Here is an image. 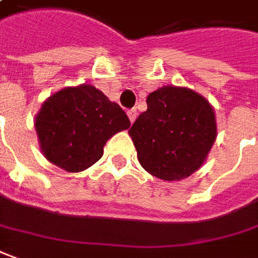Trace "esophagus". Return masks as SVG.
<instances>
[{
	"label": "esophagus",
	"instance_id": "obj_1",
	"mask_svg": "<svg viewBox=\"0 0 258 258\" xmlns=\"http://www.w3.org/2000/svg\"><path fill=\"white\" fill-rule=\"evenodd\" d=\"M127 116H129V119H131V122H135L136 120V118H138V111H136V108H132V109H129L127 111Z\"/></svg>",
	"mask_w": 258,
	"mask_h": 258
}]
</instances>
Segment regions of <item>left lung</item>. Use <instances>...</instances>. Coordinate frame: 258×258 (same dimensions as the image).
Instances as JSON below:
<instances>
[{"mask_svg":"<svg viewBox=\"0 0 258 258\" xmlns=\"http://www.w3.org/2000/svg\"><path fill=\"white\" fill-rule=\"evenodd\" d=\"M146 102L129 131L140 166L160 180H184L205 163L216 140L214 108L198 92L175 85L150 92Z\"/></svg>","mask_w":258,"mask_h":258,"instance_id":"8db88e82","label":"left lung"}]
</instances>
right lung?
Returning <instances> with one entry per match:
<instances>
[{"instance_id":"obj_1","label":"right lung","mask_w":258,"mask_h":258,"mask_svg":"<svg viewBox=\"0 0 258 258\" xmlns=\"http://www.w3.org/2000/svg\"><path fill=\"white\" fill-rule=\"evenodd\" d=\"M125 111L91 84L64 87L35 116L39 146L51 164L78 173L95 164L115 133L129 129Z\"/></svg>"}]
</instances>
